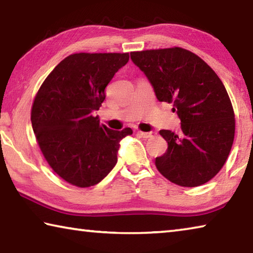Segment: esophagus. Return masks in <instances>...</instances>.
<instances>
[{"label": "esophagus", "instance_id": "1", "mask_svg": "<svg viewBox=\"0 0 253 253\" xmlns=\"http://www.w3.org/2000/svg\"><path fill=\"white\" fill-rule=\"evenodd\" d=\"M137 135L143 137V138H151L154 135H155V132L154 131H149V132H144V131H137Z\"/></svg>", "mask_w": 253, "mask_h": 253}]
</instances>
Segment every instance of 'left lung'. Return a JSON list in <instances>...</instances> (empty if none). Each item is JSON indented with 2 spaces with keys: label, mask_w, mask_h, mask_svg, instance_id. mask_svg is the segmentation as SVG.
<instances>
[{
  "label": "left lung",
  "mask_w": 253,
  "mask_h": 253,
  "mask_svg": "<svg viewBox=\"0 0 253 253\" xmlns=\"http://www.w3.org/2000/svg\"><path fill=\"white\" fill-rule=\"evenodd\" d=\"M147 77L160 101L173 104L181 131L163 129L169 144L155 164L177 185L194 187L220 172L232 147L235 121L232 104L221 79L202 59L182 48L130 53Z\"/></svg>",
  "instance_id": "8db88e82"
}]
</instances>
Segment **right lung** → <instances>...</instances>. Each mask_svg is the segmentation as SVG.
<instances>
[{"label":"right lung","mask_w":253,"mask_h":253,"mask_svg":"<svg viewBox=\"0 0 253 253\" xmlns=\"http://www.w3.org/2000/svg\"><path fill=\"white\" fill-rule=\"evenodd\" d=\"M129 60L128 53H75L46 77L34 98L31 123L38 144L55 173L78 187L102 181L117 163L130 128L109 129L93 111L105 89Z\"/></svg>","instance_id":"add662e5"}]
</instances>
